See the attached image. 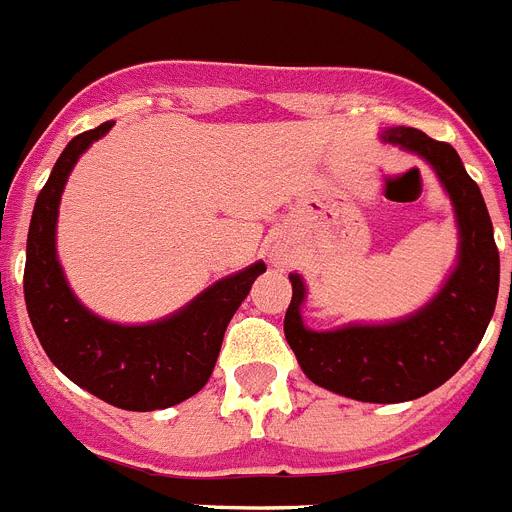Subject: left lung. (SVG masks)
I'll return each mask as SVG.
<instances>
[{"label": "left lung", "mask_w": 512, "mask_h": 512, "mask_svg": "<svg viewBox=\"0 0 512 512\" xmlns=\"http://www.w3.org/2000/svg\"><path fill=\"white\" fill-rule=\"evenodd\" d=\"M381 139L424 159L452 200L459 246L457 264L434 297L401 320L335 330H312L302 320L307 287L289 274L292 304L284 335L309 381L365 403H401L447 383L475 353L495 312L500 256L492 220L477 182L467 175L457 149L411 126H393Z\"/></svg>", "instance_id": "left-lung-1"}]
</instances>
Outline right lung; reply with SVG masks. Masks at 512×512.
I'll list each match as a JSON object with an SVG mask.
<instances>
[{
    "label": "right lung",
    "mask_w": 512,
    "mask_h": 512,
    "mask_svg": "<svg viewBox=\"0 0 512 512\" xmlns=\"http://www.w3.org/2000/svg\"><path fill=\"white\" fill-rule=\"evenodd\" d=\"M114 121L70 139L37 195L27 233L25 304L42 350L75 386L126 411L170 409L208 383L225 327L251 292L264 261L215 281L198 297L147 325H119L75 297L55 248L60 195L81 154Z\"/></svg>",
    "instance_id": "obj_1"
}]
</instances>
